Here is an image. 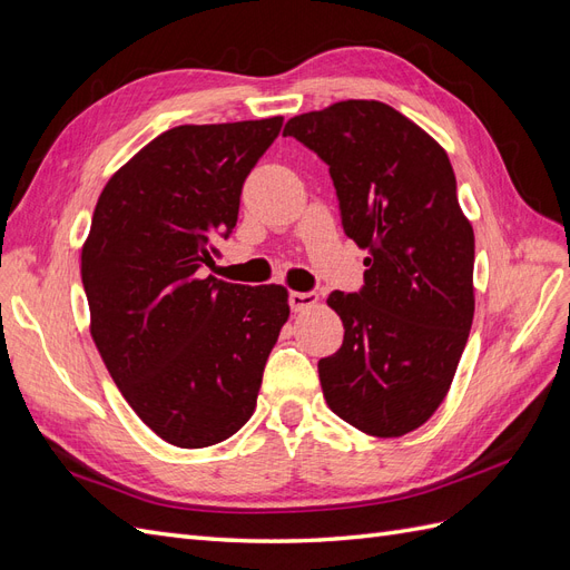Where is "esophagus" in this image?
<instances>
[{"mask_svg": "<svg viewBox=\"0 0 570 570\" xmlns=\"http://www.w3.org/2000/svg\"><path fill=\"white\" fill-rule=\"evenodd\" d=\"M318 304L316 292H289V306L292 312H306Z\"/></svg>", "mask_w": 570, "mask_h": 570, "instance_id": "esophagus-1", "label": "esophagus"}]
</instances>
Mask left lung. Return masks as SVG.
<instances>
[{
    "label": "left lung",
    "mask_w": 570,
    "mask_h": 570,
    "mask_svg": "<svg viewBox=\"0 0 570 570\" xmlns=\"http://www.w3.org/2000/svg\"><path fill=\"white\" fill-rule=\"evenodd\" d=\"M331 168L342 228L368 249L364 287L331 292L342 347L318 361L327 406L375 438L423 425L450 390L473 323L475 237L446 151L383 101L287 120Z\"/></svg>",
    "instance_id": "8db88e82"
}]
</instances>
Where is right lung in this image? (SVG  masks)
Masks as SVG:
<instances>
[{"label":"right lung","instance_id":"obj_1","mask_svg":"<svg viewBox=\"0 0 570 570\" xmlns=\"http://www.w3.org/2000/svg\"><path fill=\"white\" fill-rule=\"evenodd\" d=\"M281 128L283 116L170 128L116 170L95 206L80 256L92 340L137 416L183 450L249 421L289 316L281 285L202 275Z\"/></svg>","mask_w":570,"mask_h":570}]
</instances>
